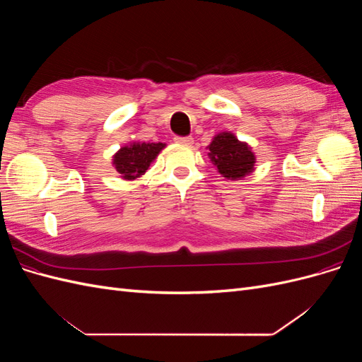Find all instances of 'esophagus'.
I'll use <instances>...</instances> for the list:
<instances>
[{"instance_id":"esophagus-1","label":"esophagus","mask_w":362,"mask_h":362,"mask_svg":"<svg viewBox=\"0 0 362 362\" xmlns=\"http://www.w3.org/2000/svg\"><path fill=\"white\" fill-rule=\"evenodd\" d=\"M173 140L177 141V144H182V145H192L193 144V137L187 136V137H180V136H175Z\"/></svg>"}]
</instances>
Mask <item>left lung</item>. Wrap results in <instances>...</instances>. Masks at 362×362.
Returning a JSON list of instances; mask_svg holds the SVG:
<instances>
[{"mask_svg": "<svg viewBox=\"0 0 362 362\" xmlns=\"http://www.w3.org/2000/svg\"><path fill=\"white\" fill-rule=\"evenodd\" d=\"M211 161L218 173L228 180H240L254 170L255 156L250 146L233 133L217 134L208 146Z\"/></svg>", "mask_w": 362, "mask_h": 362, "instance_id": "obj_1", "label": "left lung"}]
</instances>
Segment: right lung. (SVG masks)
I'll return each instance as SVG.
<instances>
[{
	"instance_id": "add662e5",
	"label": "right lung",
	"mask_w": 362,
	"mask_h": 362,
	"mask_svg": "<svg viewBox=\"0 0 362 362\" xmlns=\"http://www.w3.org/2000/svg\"><path fill=\"white\" fill-rule=\"evenodd\" d=\"M166 146L164 144H139L133 141L131 145L120 148L113 157V166L124 180H136L144 175L149 164L156 160L160 151Z\"/></svg>"
}]
</instances>
